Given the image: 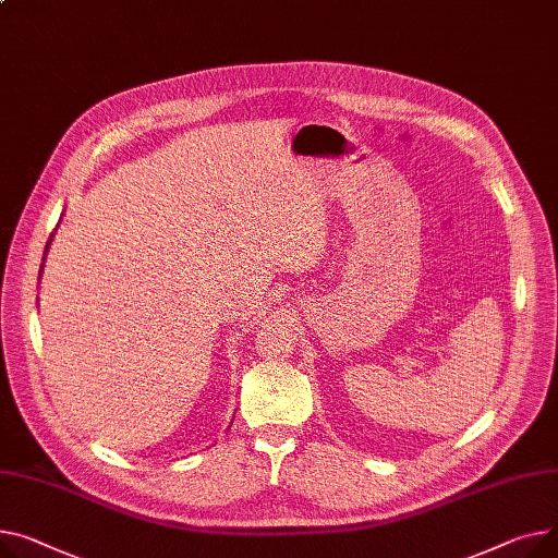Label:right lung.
I'll list each match as a JSON object with an SVG mask.
<instances>
[{
  "instance_id": "right-lung-1",
  "label": "right lung",
  "mask_w": 558,
  "mask_h": 558,
  "mask_svg": "<svg viewBox=\"0 0 558 558\" xmlns=\"http://www.w3.org/2000/svg\"><path fill=\"white\" fill-rule=\"evenodd\" d=\"M47 248H49V242H47Z\"/></svg>"
}]
</instances>
